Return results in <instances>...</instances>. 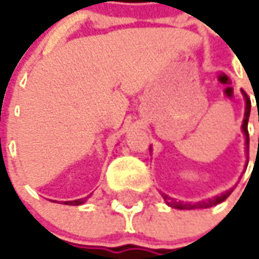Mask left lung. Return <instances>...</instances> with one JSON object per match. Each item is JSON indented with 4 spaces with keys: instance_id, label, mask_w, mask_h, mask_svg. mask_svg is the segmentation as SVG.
Returning a JSON list of instances; mask_svg holds the SVG:
<instances>
[{
    "instance_id": "8db88e82",
    "label": "left lung",
    "mask_w": 259,
    "mask_h": 259,
    "mask_svg": "<svg viewBox=\"0 0 259 259\" xmlns=\"http://www.w3.org/2000/svg\"><path fill=\"white\" fill-rule=\"evenodd\" d=\"M250 110H251V103L248 99H245V114H244V121H243V133L245 135V145H247V152H248V148H250V135H248V118H250ZM232 194V191H227L225 194H222L221 197H216L214 199H208V201H202V202L197 203H183L174 201L173 198H168L167 195L163 194V198L167 203L168 206L177 209H201V208H210L213 205H218V203L223 202L229 195Z\"/></svg>"
}]
</instances>
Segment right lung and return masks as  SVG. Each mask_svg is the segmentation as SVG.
I'll return each mask as SVG.
<instances>
[{
  "label": "right lung",
  "instance_id": "1",
  "mask_svg": "<svg viewBox=\"0 0 259 259\" xmlns=\"http://www.w3.org/2000/svg\"><path fill=\"white\" fill-rule=\"evenodd\" d=\"M86 201V198H82V199H76V201H67V202H64L65 205H80V203H83Z\"/></svg>",
  "mask_w": 259,
  "mask_h": 259
}]
</instances>
